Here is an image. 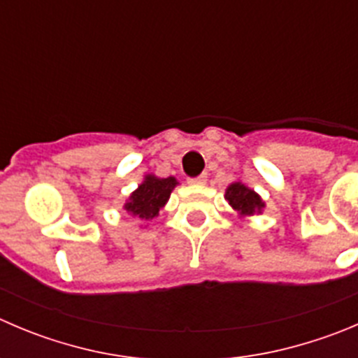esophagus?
<instances>
[{"label":"esophagus","mask_w":358,"mask_h":358,"mask_svg":"<svg viewBox=\"0 0 358 358\" xmlns=\"http://www.w3.org/2000/svg\"><path fill=\"white\" fill-rule=\"evenodd\" d=\"M206 181H207L206 173H202V176H199V177H192V179H188L189 185H203Z\"/></svg>","instance_id":"34e87169"}]
</instances>
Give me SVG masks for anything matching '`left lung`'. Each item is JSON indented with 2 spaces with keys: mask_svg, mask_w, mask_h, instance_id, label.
<instances>
[{
  "mask_svg": "<svg viewBox=\"0 0 358 358\" xmlns=\"http://www.w3.org/2000/svg\"><path fill=\"white\" fill-rule=\"evenodd\" d=\"M224 196H227L228 203H230L234 209L239 210L241 214H246V216L258 213V210H262V207H264V202H262L260 196H258L253 189L241 185V182L230 185V188L227 189V195Z\"/></svg>",
  "mask_w": 358,
  "mask_h": 358,
  "instance_id": "obj_1",
  "label": "left lung"
}]
</instances>
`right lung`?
<instances>
[{"label":"right lung","instance_id":"obj_1","mask_svg":"<svg viewBox=\"0 0 358 358\" xmlns=\"http://www.w3.org/2000/svg\"><path fill=\"white\" fill-rule=\"evenodd\" d=\"M176 185L177 181L173 177L158 179L155 176H148L137 192L131 193L130 202L126 203L124 209L141 220L151 221L152 217L158 216L159 209L166 203Z\"/></svg>","mask_w":358,"mask_h":358}]
</instances>
